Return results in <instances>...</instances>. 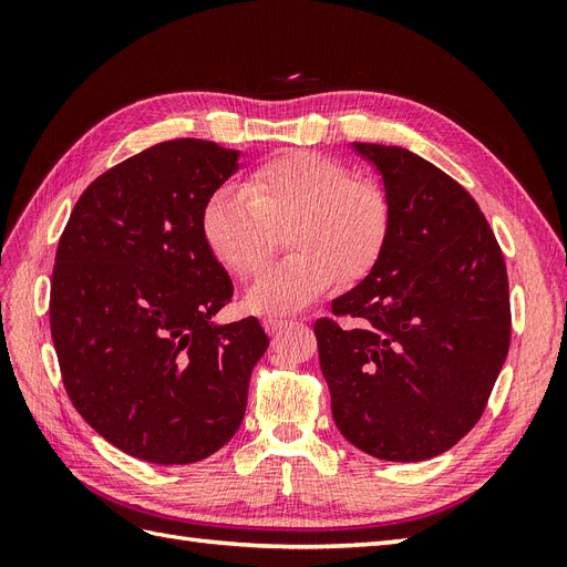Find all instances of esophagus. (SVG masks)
<instances>
[{
    "instance_id": "34e87169",
    "label": "esophagus",
    "mask_w": 567,
    "mask_h": 567,
    "mask_svg": "<svg viewBox=\"0 0 567 567\" xmlns=\"http://www.w3.org/2000/svg\"><path fill=\"white\" fill-rule=\"evenodd\" d=\"M290 321L288 319H274V317H269V319H265L262 321V326H265V331L269 333V336H274V333H279L281 329H286Z\"/></svg>"
}]
</instances>
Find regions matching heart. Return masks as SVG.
I'll return each mask as SVG.
<instances>
[{"label":"heart","instance_id":"obj_1","mask_svg":"<svg viewBox=\"0 0 567 567\" xmlns=\"http://www.w3.org/2000/svg\"><path fill=\"white\" fill-rule=\"evenodd\" d=\"M293 252L260 271L246 305L257 315H290L312 305L338 277L362 279L390 231L381 186L312 151H290L260 165L246 188L221 184L200 213V231L221 267L248 277L286 229Z\"/></svg>","mask_w":567,"mask_h":567}]
</instances>
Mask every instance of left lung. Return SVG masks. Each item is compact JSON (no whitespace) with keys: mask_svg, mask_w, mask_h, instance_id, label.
I'll return each mask as SVG.
<instances>
[{"mask_svg":"<svg viewBox=\"0 0 567 567\" xmlns=\"http://www.w3.org/2000/svg\"><path fill=\"white\" fill-rule=\"evenodd\" d=\"M350 148L381 175L390 231L367 277L331 302L352 323H315L319 364L342 437L383 461H425L483 416L506 362V262L440 167L402 146Z\"/></svg>","mask_w":567,"mask_h":567,"instance_id":"1","label":"left lung"}]
</instances>
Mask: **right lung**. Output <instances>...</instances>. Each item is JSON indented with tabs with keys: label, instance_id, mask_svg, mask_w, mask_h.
<instances>
[{
	"label": "right lung",
	"instance_id": "obj_1",
	"mask_svg": "<svg viewBox=\"0 0 567 567\" xmlns=\"http://www.w3.org/2000/svg\"><path fill=\"white\" fill-rule=\"evenodd\" d=\"M238 161L205 140L151 146L84 188L61 234L49 323L63 385L130 456L196 463L244 421L269 338L255 317L215 321L234 286L200 231Z\"/></svg>",
	"mask_w": 567,
	"mask_h": 567
}]
</instances>
